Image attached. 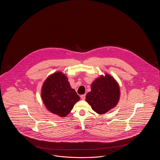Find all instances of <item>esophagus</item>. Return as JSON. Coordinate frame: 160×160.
Here are the masks:
<instances>
[{
	"label": "esophagus",
	"instance_id": "1",
	"mask_svg": "<svg viewBox=\"0 0 160 160\" xmlns=\"http://www.w3.org/2000/svg\"><path fill=\"white\" fill-rule=\"evenodd\" d=\"M80 97H81L82 99L84 100V99H85V97H86V95H85V94H84V95H82L80 96Z\"/></svg>",
	"mask_w": 160,
	"mask_h": 160
}]
</instances>
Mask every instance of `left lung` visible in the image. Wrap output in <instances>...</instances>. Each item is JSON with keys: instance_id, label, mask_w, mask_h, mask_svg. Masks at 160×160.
Returning <instances> with one entry per match:
<instances>
[{"instance_id": "8db88e82", "label": "left lung", "mask_w": 160, "mask_h": 160, "mask_svg": "<svg viewBox=\"0 0 160 160\" xmlns=\"http://www.w3.org/2000/svg\"><path fill=\"white\" fill-rule=\"evenodd\" d=\"M120 88L117 81L110 74L101 76L91 84V91L86 95V101L98 114H104L118 104Z\"/></svg>"}]
</instances>
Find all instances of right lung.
I'll return each mask as SVG.
<instances>
[{
    "instance_id": "add662e5",
    "label": "right lung",
    "mask_w": 160,
    "mask_h": 160,
    "mask_svg": "<svg viewBox=\"0 0 160 160\" xmlns=\"http://www.w3.org/2000/svg\"><path fill=\"white\" fill-rule=\"evenodd\" d=\"M41 95L47 109L62 118L67 116L80 100L76 92L71 88L67 77L61 71L56 72L46 78Z\"/></svg>"
}]
</instances>
